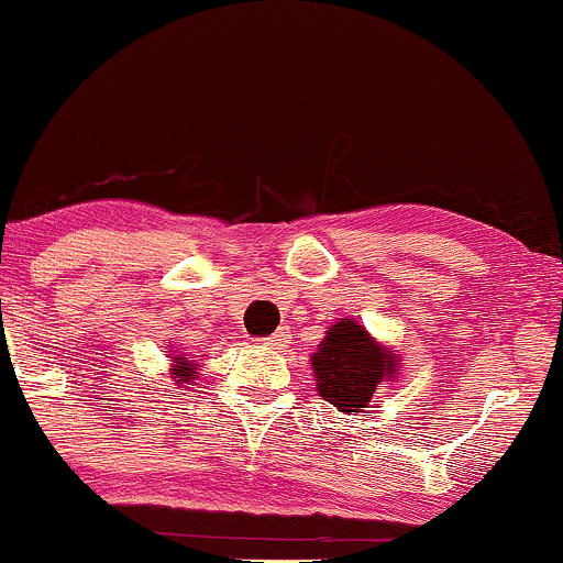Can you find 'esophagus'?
<instances>
[{"label":"esophagus","mask_w":563,"mask_h":563,"mask_svg":"<svg viewBox=\"0 0 563 563\" xmlns=\"http://www.w3.org/2000/svg\"><path fill=\"white\" fill-rule=\"evenodd\" d=\"M263 343H265V345H271V349L282 351L284 345L289 343V330H287V327H282V330H276L274 334H271V338H265Z\"/></svg>","instance_id":"1"}]
</instances>
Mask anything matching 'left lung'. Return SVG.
<instances>
[{
  "mask_svg": "<svg viewBox=\"0 0 563 563\" xmlns=\"http://www.w3.org/2000/svg\"><path fill=\"white\" fill-rule=\"evenodd\" d=\"M311 364L316 390L338 412H362L372 394L399 372V356L353 319L334 321Z\"/></svg>",
  "mask_w": 563,
  "mask_h": 563,
  "instance_id": "1",
  "label": "left lung"
}]
</instances>
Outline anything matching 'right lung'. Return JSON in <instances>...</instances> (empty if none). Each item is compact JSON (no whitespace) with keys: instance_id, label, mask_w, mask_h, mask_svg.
<instances>
[{"instance_id":"1","label":"right lung","mask_w":563,"mask_h":563,"mask_svg":"<svg viewBox=\"0 0 563 563\" xmlns=\"http://www.w3.org/2000/svg\"><path fill=\"white\" fill-rule=\"evenodd\" d=\"M173 358V372L169 375L175 377V383L178 385H191V380H197V364L194 362H186V356H169Z\"/></svg>"}]
</instances>
